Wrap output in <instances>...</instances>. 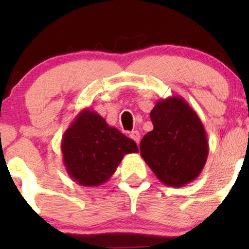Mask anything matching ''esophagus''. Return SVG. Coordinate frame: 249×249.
I'll list each match as a JSON object with an SVG mask.
<instances>
[{"label":"esophagus","mask_w":249,"mask_h":249,"mask_svg":"<svg viewBox=\"0 0 249 249\" xmlns=\"http://www.w3.org/2000/svg\"><path fill=\"white\" fill-rule=\"evenodd\" d=\"M130 137L137 142V145L139 144V142H141V133H139L138 131H132V132L130 133Z\"/></svg>","instance_id":"1"}]
</instances>
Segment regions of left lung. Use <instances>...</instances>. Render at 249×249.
I'll list each match as a JSON object with an SVG mask.
<instances>
[{
    "instance_id": "left-lung-1",
    "label": "left lung",
    "mask_w": 249,
    "mask_h": 249,
    "mask_svg": "<svg viewBox=\"0 0 249 249\" xmlns=\"http://www.w3.org/2000/svg\"><path fill=\"white\" fill-rule=\"evenodd\" d=\"M153 130L141 142L142 158L162 184L181 187L199 177L208 157V141L196 111L180 96L156 103Z\"/></svg>"
}]
</instances>
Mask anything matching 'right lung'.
<instances>
[{
  "label": "right lung",
  "mask_w": 249,
  "mask_h": 249,
  "mask_svg": "<svg viewBox=\"0 0 249 249\" xmlns=\"http://www.w3.org/2000/svg\"><path fill=\"white\" fill-rule=\"evenodd\" d=\"M63 164L73 181L82 186H99L116 172L125 154L137 153L132 139L108 126L102 116L83 108L63 134Z\"/></svg>",
  "instance_id": "1"
}]
</instances>
